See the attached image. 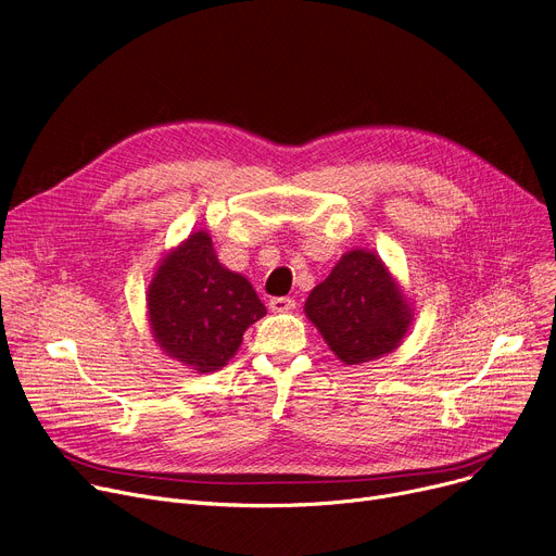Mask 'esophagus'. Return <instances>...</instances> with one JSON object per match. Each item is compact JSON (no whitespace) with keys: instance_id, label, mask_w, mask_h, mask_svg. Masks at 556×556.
I'll use <instances>...</instances> for the list:
<instances>
[{"instance_id":"1","label":"esophagus","mask_w":556,"mask_h":556,"mask_svg":"<svg viewBox=\"0 0 556 556\" xmlns=\"http://www.w3.org/2000/svg\"><path fill=\"white\" fill-rule=\"evenodd\" d=\"M296 307V301L289 299V296H278L269 301V309L271 312H292Z\"/></svg>"}]
</instances>
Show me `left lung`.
<instances>
[{
    "label": "left lung",
    "mask_w": 556,
    "mask_h": 556,
    "mask_svg": "<svg viewBox=\"0 0 556 556\" xmlns=\"http://www.w3.org/2000/svg\"><path fill=\"white\" fill-rule=\"evenodd\" d=\"M307 319L343 364H364L401 346L412 307L387 264L355 249L334 264L305 301Z\"/></svg>",
    "instance_id": "obj_1"
}]
</instances>
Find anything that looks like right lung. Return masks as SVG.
I'll return each instance as SVG.
<instances>
[{"instance_id": "right-lung-1", "label": "right lung", "mask_w": 556, "mask_h": 556, "mask_svg": "<svg viewBox=\"0 0 556 556\" xmlns=\"http://www.w3.org/2000/svg\"><path fill=\"white\" fill-rule=\"evenodd\" d=\"M157 346L197 374H213L237 353L251 324L267 314L251 282L217 260L205 230L172 249L147 292Z\"/></svg>"}]
</instances>
